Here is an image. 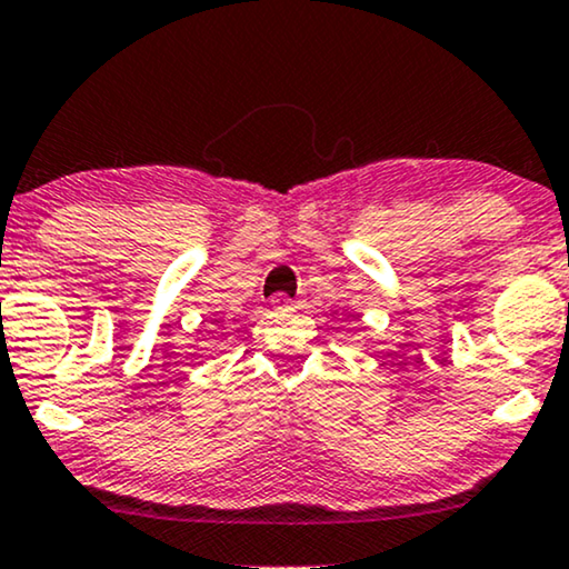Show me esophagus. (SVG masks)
<instances>
[{"label": "esophagus", "instance_id": "34e87169", "mask_svg": "<svg viewBox=\"0 0 569 569\" xmlns=\"http://www.w3.org/2000/svg\"><path fill=\"white\" fill-rule=\"evenodd\" d=\"M298 306L300 302L287 298V295H274V298H271V308H274V311H292V308H298Z\"/></svg>", "mask_w": 569, "mask_h": 569}]
</instances>
